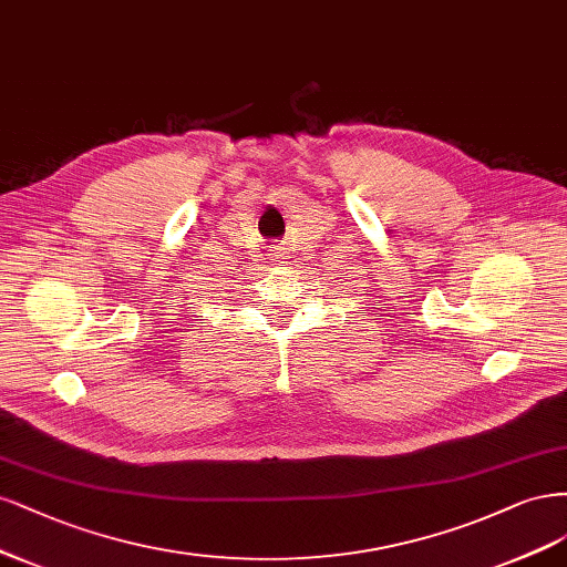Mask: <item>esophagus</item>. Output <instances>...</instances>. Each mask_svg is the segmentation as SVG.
<instances>
[{"label": "esophagus", "instance_id": "34e87169", "mask_svg": "<svg viewBox=\"0 0 567 567\" xmlns=\"http://www.w3.org/2000/svg\"><path fill=\"white\" fill-rule=\"evenodd\" d=\"M268 251H270V254H268V261H270L272 266H280L282 259H285V247H282V245H270Z\"/></svg>", "mask_w": 567, "mask_h": 567}]
</instances>
